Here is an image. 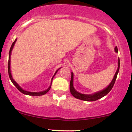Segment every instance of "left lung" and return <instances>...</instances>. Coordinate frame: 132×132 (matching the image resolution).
I'll return each mask as SVG.
<instances>
[{
  "label": "left lung",
  "instance_id": "left-lung-1",
  "mask_svg": "<svg viewBox=\"0 0 132 132\" xmlns=\"http://www.w3.org/2000/svg\"><path fill=\"white\" fill-rule=\"evenodd\" d=\"M115 51H116V52L117 53L118 52V49L117 46L115 48ZM119 68H120V60L119 58V60H118V69L117 70V72H116V75H115L114 77H113V80L112 81L111 83L109 84V86L107 88L104 89V90H102V91L96 92V93L94 94H90V95H85V94H80L75 90L73 87V74H72V73H71L70 86H69V89H70V92L71 94L73 95L75 98H76V99L82 100V101H97V100L101 99V98H102L104 96H105V95H107V94L111 90V89H112L113 86L115 84V82H116L117 76V75H118V72H119Z\"/></svg>",
  "mask_w": 132,
  "mask_h": 132
}]
</instances>
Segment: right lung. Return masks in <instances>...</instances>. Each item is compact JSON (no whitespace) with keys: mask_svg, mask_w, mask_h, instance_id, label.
Returning <instances> with one entry per match:
<instances>
[{"mask_svg":"<svg viewBox=\"0 0 132 132\" xmlns=\"http://www.w3.org/2000/svg\"><path fill=\"white\" fill-rule=\"evenodd\" d=\"M16 41V39L14 41V42H13L12 45L11 47H10V51H9V62H8V72H9V78H10V80H11V81L12 82V83L13 84H14L15 86V87L16 88L18 89V90H20L22 93L24 94H26V95H33V96H38V95H44L45 94H46L47 92L50 90V89L51 88V86H50L49 88L48 89H46V90H44V91H42V92H28V91H26V90H23V89L21 88L19 86V84H17V83L15 81L13 80V79L12 78V76L11 75V72H10V55H11V51L12 50V48L13 46H14V44L15 43V42ZM58 71V69L56 71L55 74H54V75L53 76V78H54V76H55L56 73L57 72V71ZM53 78H52V80H53Z\"/></svg>","mask_w":132,"mask_h":132,"instance_id":"1","label":"right lung"}]
</instances>
